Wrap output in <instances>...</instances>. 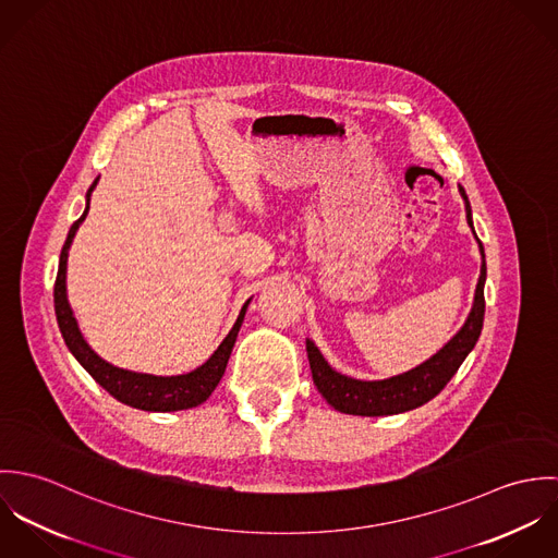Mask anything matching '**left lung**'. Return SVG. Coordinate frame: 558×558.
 Instances as JSON below:
<instances>
[{
	"mask_svg": "<svg viewBox=\"0 0 558 558\" xmlns=\"http://www.w3.org/2000/svg\"><path fill=\"white\" fill-rule=\"evenodd\" d=\"M460 193L466 202V219L473 228L471 204H469V197L462 186H460ZM478 248L483 255L481 242H478ZM483 283H485V259L481 264L475 305H473V312L466 319V324L462 326V330L440 352H436L429 361H425L423 365H418L401 376L389 378V380L361 383V380L341 376L324 361L316 343L307 341V354H310V365H312V374H314V385L318 387L322 398L339 412L361 414V416L398 414V412L418 408V405L427 403L429 399L436 398L447 387V383L453 378V374L460 369V365L464 363V359L477 343L481 326H483V314H485Z\"/></svg>",
	"mask_w": 558,
	"mask_h": 558,
	"instance_id": "obj_1",
	"label": "left lung"
}]
</instances>
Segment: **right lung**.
<instances>
[{"label":"right lung","mask_w":558,"mask_h":558,"mask_svg":"<svg viewBox=\"0 0 558 558\" xmlns=\"http://www.w3.org/2000/svg\"><path fill=\"white\" fill-rule=\"evenodd\" d=\"M98 180H94V184L87 191V202L89 195L94 191ZM89 206L85 208L83 217L77 219L71 226V232L66 236V242L62 246L60 253V266H58V277H56V286H53V303H56V318L58 326L62 330V337L69 345V350L75 354V359L83 365V369L113 398L126 405L140 408V410H150V412H171V410H186L193 405H199L202 401L210 398V393L215 391V387L219 385L232 348L236 343V335H239L240 324L244 318L246 305L240 310L239 319L234 324V328L230 330V335L223 339V343L217 348V352L195 372L191 374H182V376H150V374H135V372H126L120 367L109 365L107 361H102L98 354H94V350L83 341L81 337L80 326L73 318V312L69 307L66 301V259H69V246L73 242V236L81 226V221L85 219Z\"/></svg>","instance_id":"right-lung-1"}]
</instances>
